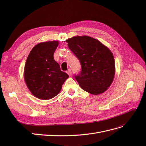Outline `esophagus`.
I'll return each instance as SVG.
<instances>
[{"label":"esophagus","mask_w":146,"mask_h":146,"mask_svg":"<svg viewBox=\"0 0 146 146\" xmlns=\"http://www.w3.org/2000/svg\"><path fill=\"white\" fill-rule=\"evenodd\" d=\"M66 73H67V74L69 75V76H70V75L72 74L71 70H70V69H69L67 70V71H66Z\"/></svg>","instance_id":"obj_1"}]
</instances>
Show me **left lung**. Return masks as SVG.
Instances as JSON below:
<instances>
[{"label":"left lung","instance_id":"left-lung-1","mask_svg":"<svg viewBox=\"0 0 146 146\" xmlns=\"http://www.w3.org/2000/svg\"><path fill=\"white\" fill-rule=\"evenodd\" d=\"M82 66L76 80L83 90L94 95L103 93L111 85L115 75L114 56L109 48L93 38L76 36L66 40Z\"/></svg>","mask_w":146,"mask_h":146}]
</instances>
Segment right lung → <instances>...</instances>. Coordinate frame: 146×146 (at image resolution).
I'll list each match as a JSON object with an SVG mask.
<instances>
[{"instance_id":"add662e5","label":"right lung","mask_w":146,"mask_h":146,"mask_svg":"<svg viewBox=\"0 0 146 146\" xmlns=\"http://www.w3.org/2000/svg\"><path fill=\"white\" fill-rule=\"evenodd\" d=\"M58 42L52 41L38 44L30 51L26 60L24 80L30 91L38 99L54 98L69 77L67 74L61 71L54 58Z\"/></svg>"}]
</instances>
